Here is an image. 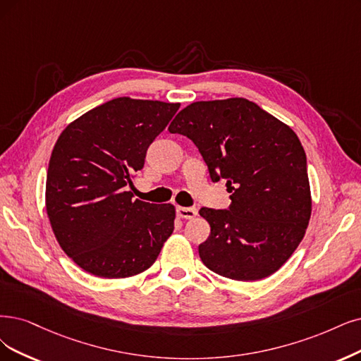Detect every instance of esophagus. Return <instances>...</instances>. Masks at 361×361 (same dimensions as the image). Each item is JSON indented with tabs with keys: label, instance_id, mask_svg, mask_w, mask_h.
<instances>
[{
	"label": "esophagus",
	"instance_id": "1",
	"mask_svg": "<svg viewBox=\"0 0 361 361\" xmlns=\"http://www.w3.org/2000/svg\"><path fill=\"white\" fill-rule=\"evenodd\" d=\"M197 214L196 208H188V207H177V216L180 219H193Z\"/></svg>",
	"mask_w": 361,
	"mask_h": 361
}]
</instances>
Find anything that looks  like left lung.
<instances>
[{"label":"left lung","instance_id":"1","mask_svg":"<svg viewBox=\"0 0 361 361\" xmlns=\"http://www.w3.org/2000/svg\"><path fill=\"white\" fill-rule=\"evenodd\" d=\"M168 130L192 140L211 181L224 178L232 193L228 209H199L211 228L199 245L204 264L236 281L276 272L311 217L306 154L296 133L244 98L193 102Z\"/></svg>","mask_w":361,"mask_h":361}]
</instances>
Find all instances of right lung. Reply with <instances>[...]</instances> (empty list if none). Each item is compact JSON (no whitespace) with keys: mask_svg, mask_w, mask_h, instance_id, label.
<instances>
[{"mask_svg":"<svg viewBox=\"0 0 361 361\" xmlns=\"http://www.w3.org/2000/svg\"><path fill=\"white\" fill-rule=\"evenodd\" d=\"M178 109L116 98L74 120L58 138L47 169V216L65 255L86 272L141 274L171 236L176 208L138 201L126 190Z\"/></svg>","mask_w":361,"mask_h":361,"instance_id":"1","label":"right lung"}]
</instances>
